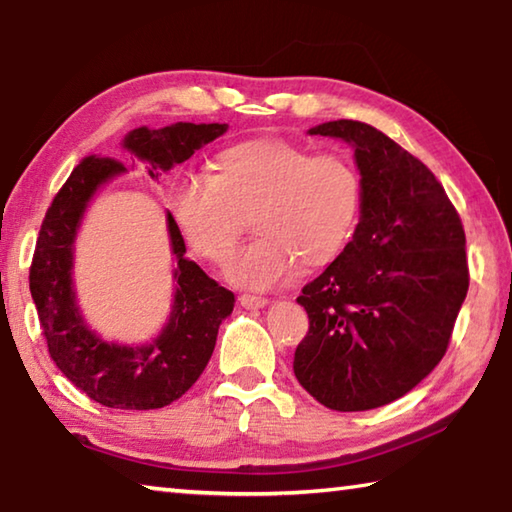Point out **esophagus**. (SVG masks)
<instances>
[{
    "instance_id": "34e87169",
    "label": "esophagus",
    "mask_w": 512,
    "mask_h": 512,
    "mask_svg": "<svg viewBox=\"0 0 512 512\" xmlns=\"http://www.w3.org/2000/svg\"><path fill=\"white\" fill-rule=\"evenodd\" d=\"M239 305L244 307V309H259V307H266L268 305V298L250 296V293H244V296H239Z\"/></svg>"
}]
</instances>
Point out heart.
<instances>
[{"mask_svg": "<svg viewBox=\"0 0 512 512\" xmlns=\"http://www.w3.org/2000/svg\"><path fill=\"white\" fill-rule=\"evenodd\" d=\"M167 207L198 257L223 264L253 216L257 239L230 259V282L271 289L309 266L334 262L357 230L361 173L348 155L287 140L241 142L223 151L214 176H183Z\"/></svg>", "mask_w": 512, "mask_h": 512, "instance_id": "obj_1", "label": "heart"}]
</instances>
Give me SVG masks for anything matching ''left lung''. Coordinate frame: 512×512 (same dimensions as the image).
<instances>
[{"label": "left lung", "mask_w": 512, "mask_h": 512, "mask_svg": "<svg viewBox=\"0 0 512 512\" xmlns=\"http://www.w3.org/2000/svg\"><path fill=\"white\" fill-rule=\"evenodd\" d=\"M309 135L352 144L363 207L348 248L298 296L309 332L293 372L327 409H377L445 357L470 287L465 230L436 176L377 128L339 119Z\"/></svg>", "instance_id": "1"}]
</instances>
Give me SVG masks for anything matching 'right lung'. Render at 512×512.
Masks as SVG:
<instances>
[{"instance_id":"obj_1","label":"right lung","mask_w":512,"mask_h":512,"mask_svg":"<svg viewBox=\"0 0 512 512\" xmlns=\"http://www.w3.org/2000/svg\"><path fill=\"white\" fill-rule=\"evenodd\" d=\"M228 131V124H178L149 131L135 128L124 137V149L146 164L151 178L173 164L192 158L201 146ZM115 158L90 155L60 187L42 221L36 241L29 289L36 302L42 334L58 370L90 400L108 409H162L183 397L210 361L223 318L232 314L235 293L223 289L192 259L173 216L167 214L176 293L169 323L144 345H117L99 339L85 325L72 287L74 239L85 207L108 178L124 173Z\"/></svg>"}]
</instances>
